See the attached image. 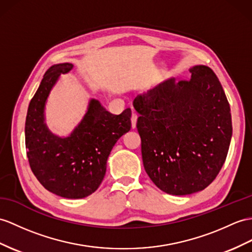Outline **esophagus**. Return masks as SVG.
Here are the masks:
<instances>
[{"mask_svg": "<svg viewBox=\"0 0 252 252\" xmlns=\"http://www.w3.org/2000/svg\"><path fill=\"white\" fill-rule=\"evenodd\" d=\"M137 120H138L137 112L136 111H132V115H131V126H132V128H136Z\"/></svg>", "mask_w": 252, "mask_h": 252, "instance_id": "34e87169", "label": "esophagus"}]
</instances>
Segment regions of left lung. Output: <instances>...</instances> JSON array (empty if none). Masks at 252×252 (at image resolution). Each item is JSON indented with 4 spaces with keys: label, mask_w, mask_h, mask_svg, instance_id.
Returning <instances> with one entry per match:
<instances>
[{
    "label": "left lung",
    "mask_w": 252,
    "mask_h": 252,
    "mask_svg": "<svg viewBox=\"0 0 252 252\" xmlns=\"http://www.w3.org/2000/svg\"><path fill=\"white\" fill-rule=\"evenodd\" d=\"M189 71L188 81L170 78L133 100L144 169L159 189L174 195L210 185L232 138L230 105L217 76L204 65Z\"/></svg>",
    "instance_id": "1"
}]
</instances>
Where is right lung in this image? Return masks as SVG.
<instances>
[{"instance_id":"obj_1","label":"right lung","mask_w":252,"mask_h":252,"mask_svg":"<svg viewBox=\"0 0 252 252\" xmlns=\"http://www.w3.org/2000/svg\"><path fill=\"white\" fill-rule=\"evenodd\" d=\"M73 65L51 66L31 100L26 120V149L30 167L49 191L67 199H82L96 191L106 174L108 157L131 128V110L114 115L92 98L88 111L69 136L52 133L45 123V107L61 75Z\"/></svg>"}]
</instances>
